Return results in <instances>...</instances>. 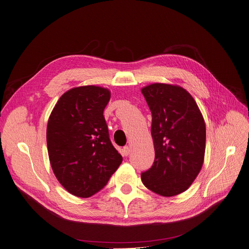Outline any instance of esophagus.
Returning <instances> with one entry per match:
<instances>
[{
	"mask_svg": "<svg viewBox=\"0 0 249 249\" xmlns=\"http://www.w3.org/2000/svg\"><path fill=\"white\" fill-rule=\"evenodd\" d=\"M130 152H131V148L129 146L123 147V153H124L125 156H128L130 154Z\"/></svg>",
	"mask_w": 249,
	"mask_h": 249,
	"instance_id": "1",
	"label": "esophagus"
}]
</instances>
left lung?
Masks as SVG:
<instances>
[{
	"label": "left lung",
	"mask_w": 249,
	"mask_h": 249,
	"mask_svg": "<svg viewBox=\"0 0 249 249\" xmlns=\"http://www.w3.org/2000/svg\"><path fill=\"white\" fill-rule=\"evenodd\" d=\"M152 113L153 166L141 174L144 186L163 196L187 191L200 172L206 124L193 96L183 87L153 83L141 89Z\"/></svg>",
	"instance_id": "obj_1"
}]
</instances>
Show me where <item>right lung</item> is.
Returning <instances> with one entry per match:
<instances>
[{"instance_id": "add662e5", "label": "right lung", "mask_w": 249, "mask_h": 249, "mask_svg": "<svg viewBox=\"0 0 249 249\" xmlns=\"http://www.w3.org/2000/svg\"><path fill=\"white\" fill-rule=\"evenodd\" d=\"M110 96L100 86L74 87L61 95L51 113L50 162L58 182L73 196L89 197L98 193L122 163L103 116Z\"/></svg>"}]
</instances>
